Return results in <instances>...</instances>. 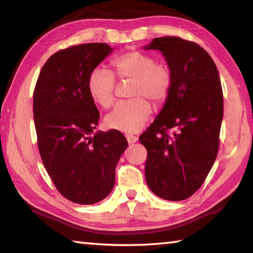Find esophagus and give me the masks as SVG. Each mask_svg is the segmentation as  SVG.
Segmentation results:
<instances>
[{"label": "esophagus", "instance_id": "34e87169", "mask_svg": "<svg viewBox=\"0 0 253 253\" xmlns=\"http://www.w3.org/2000/svg\"><path fill=\"white\" fill-rule=\"evenodd\" d=\"M126 140L128 144H133V143H135L137 141V136L135 135H126Z\"/></svg>", "mask_w": 253, "mask_h": 253}]
</instances>
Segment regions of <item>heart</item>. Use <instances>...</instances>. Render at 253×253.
<instances>
[{
	"label": "heart",
	"instance_id": "obj_1",
	"mask_svg": "<svg viewBox=\"0 0 253 253\" xmlns=\"http://www.w3.org/2000/svg\"><path fill=\"white\" fill-rule=\"evenodd\" d=\"M113 66L119 80L131 82L128 96L132 99L121 102L104 118L109 128L123 133H135L144 126L154 104L165 102L173 88V74L163 64L156 63L153 56L139 50H130L114 58ZM88 92L98 106L110 108L114 102L116 79L110 71L94 68L88 77Z\"/></svg>",
	"mask_w": 253,
	"mask_h": 253
}]
</instances>
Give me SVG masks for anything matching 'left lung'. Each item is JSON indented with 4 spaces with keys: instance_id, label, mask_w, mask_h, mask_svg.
I'll list each match as a JSON object with an SVG mask.
<instances>
[{
    "instance_id": "left-lung-1",
    "label": "left lung",
    "mask_w": 253,
    "mask_h": 253,
    "mask_svg": "<svg viewBox=\"0 0 253 253\" xmlns=\"http://www.w3.org/2000/svg\"><path fill=\"white\" fill-rule=\"evenodd\" d=\"M173 74V88L159 116L140 135L145 179L156 196L184 201L201 188L219 150L223 96L211 55L177 36L153 38Z\"/></svg>"
}]
</instances>
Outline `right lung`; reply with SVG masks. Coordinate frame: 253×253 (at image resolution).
I'll return each instance as SVG.
<instances>
[{
    "mask_svg": "<svg viewBox=\"0 0 253 253\" xmlns=\"http://www.w3.org/2000/svg\"><path fill=\"white\" fill-rule=\"evenodd\" d=\"M112 48L88 42L51 55L33 93L37 146L57 190L68 201L92 205L113 188L116 166L127 141L119 131L98 132L100 113L88 92V77Z\"/></svg>",
    "mask_w": 253,
    "mask_h": 253,
    "instance_id": "right-lung-1",
    "label": "right lung"
}]
</instances>
